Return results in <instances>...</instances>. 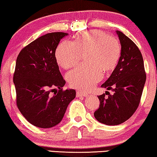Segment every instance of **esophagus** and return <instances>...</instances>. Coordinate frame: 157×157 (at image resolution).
<instances>
[{"instance_id": "esophagus-1", "label": "esophagus", "mask_w": 157, "mask_h": 157, "mask_svg": "<svg viewBox=\"0 0 157 157\" xmlns=\"http://www.w3.org/2000/svg\"><path fill=\"white\" fill-rule=\"evenodd\" d=\"M76 96L77 97H81V96H83V97H86L88 96V94L85 93H82L81 91H77L76 92Z\"/></svg>"}]
</instances>
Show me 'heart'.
<instances>
[{
	"mask_svg": "<svg viewBox=\"0 0 157 157\" xmlns=\"http://www.w3.org/2000/svg\"><path fill=\"white\" fill-rule=\"evenodd\" d=\"M121 46L115 38L100 30L80 33L74 43L64 41L57 48V63L64 69L71 68L78 63L81 53H86L88 64L81 65L67 74L72 88L89 90L101 80L104 73L114 70L121 57Z\"/></svg>",
	"mask_w": 157,
	"mask_h": 157,
	"instance_id": "heart-1",
	"label": "heart"
}]
</instances>
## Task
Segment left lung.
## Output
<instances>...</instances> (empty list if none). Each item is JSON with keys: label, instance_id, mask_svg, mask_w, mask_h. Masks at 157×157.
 Masks as SVG:
<instances>
[{"label": "left lung", "instance_id": "left-lung-1", "mask_svg": "<svg viewBox=\"0 0 157 157\" xmlns=\"http://www.w3.org/2000/svg\"><path fill=\"white\" fill-rule=\"evenodd\" d=\"M117 33L121 45V57L109 78L101 86L112 90L114 94L110 95L107 91V97L105 93L98 96L100 106L94 112L99 122L108 126L121 124L132 117L140 102L146 81L143 58L139 48L121 31Z\"/></svg>", "mask_w": 157, "mask_h": 157}]
</instances>
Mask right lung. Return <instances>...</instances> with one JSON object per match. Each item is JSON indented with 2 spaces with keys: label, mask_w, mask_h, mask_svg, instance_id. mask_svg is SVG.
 <instances>
[{
  "label": "right lung",
  "mask_w": 157,
  "mask_h": 157,
  "mask_svg": "<svg viewBox=\"0 0 157 157\" xmlns=\"http://www.w3.org/2000/svg\"><path fill=\"white\" fill-rule=\"evenodd\" d=\"M67 35L64 32L43 35L24 48L17 58L13 75L17 106L23 117L38 128L58 124L76 97L75 90L62 88L66 81L55 57L60 40ZM55 88L58 91L52 94Z\"/></svg>",
  "instance_id": "obj_1"
}]
</instances>
